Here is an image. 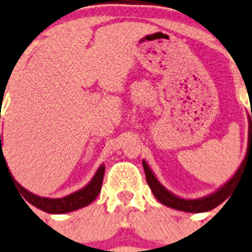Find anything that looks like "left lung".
Listing matches in <instances>:
<instances>
[{"label":"left lung","mask_w":252,"mask_h":252,"mask_svg":"<svg viewBox=\"0 0 252 252\" xmlns=\"http://www.w3.org/2000/svg\"><path fill=\"white\" fill-rule=\"evenodd\" d=\"M252 118V113H251ZM252 162V123L250 119V115H249V142H247V151L246 156H245L244 161L241 162L240 168L237 169V172L234 173L233 177L224 183L221 187H219L215 192L208 194V196H204V197L200 198H183L179 197L177 194H174L173 192H170L169 189H166L164 186L158 181V178L155 177V174L152 173V170L150 169V166L147 165V162L145 160H142V165L145 169L146 174V181H147V185L151 188L152 193L158 198V201L161 202L162 205H165L168 208L175 209V210L179 211H186V213H205V211L213 210L217 206L221 204L223 201H225L228 197H229L230 192L234 188V186L237 185L238 181H240V174L241 172L244 170V168H246L245 165H250Z\"/></svg>","instance_id":"1"}]
</instances>
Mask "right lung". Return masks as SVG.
Segmentation results:
<instances>
[{"label": "right lung", "mask_w": 252, "mask_h": 252, "mask_svg": "<svg viewBox=\"0 0 252 252\" xmlns=\"http://www.w3.org/2000/svg\"><path fill=\"white\" fill-rule=\"evenodd\" d=\"M1 138L2 137L0 134V165L1 160H5V156H3V152H2ZM103 173H105V165L101 164L98 166V169H97L96 174L94 175V178L91 179L88 185L84 186L83 188H80L79 191L67 194V196L61 198L41 197V196L32 193L28 189H25L23 186H20L18 182L15 181L14 177H12V179H14L15 186L19 187L20 194L24 197L25 204L29 202V204H32L33 206L39 209V210H43L46 213H50V214H65V213H70V211L84 208V206H87V205H90L91 202L94 201V198L98 196V193L101 191V186H102L103 181Z\"/></svg>", "instance_id": "1"}]
</instances>
